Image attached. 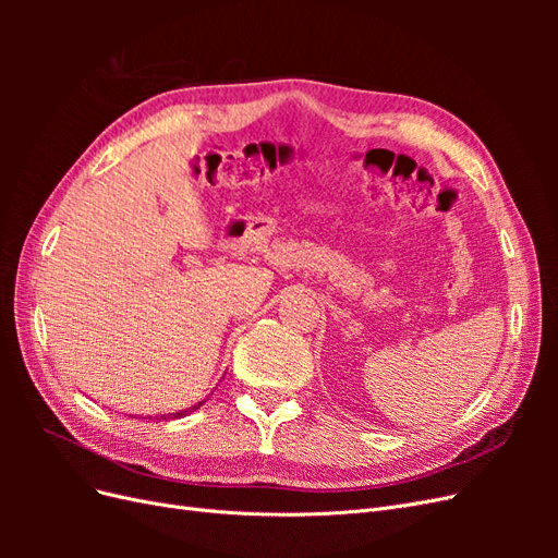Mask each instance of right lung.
I'll use <instances>...</instances> for the list:
<instances>
[{
  "mask_svg": "<svg viewBox=\"0 0 558 558\" xmlns=\"http://www.w3.org/2000/svg\"><path fill=\"white\" fill-rule=\"evenodd\" d=\"M202 404H205V400H202V402H197V404H193V408H189V410H181V412H174V414H162L160 418H181V416H185V414H191V412H195V410H199L202 408Z\"/></svg>",
  "mask_w": 558,
  "mask_h": 558,
  "instance_id": "add662e5",
  "label": "right lung"
}]
</instances>
